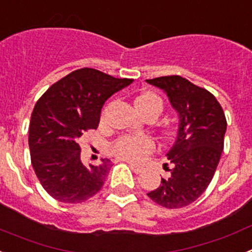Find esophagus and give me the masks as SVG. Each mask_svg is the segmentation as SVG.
I'll return each instance as SVG.
<instances>
[{"mask_svg":"<svg viewBox=\"0 0 252 252\" xmlns=\"http://www.w3.org/2000/svg\"><path fill=\"white\" fill-rule=\"evenodd\" d=\"M130 164V168L132 169L133 173H136V174H140V173H142L144 171V168L140 165H136V164H132V162H128Z\"/></svg>","mask_w":252,"mask_h":252,"instance_id":"esophagus-1","label":"esophagus"}]
</instances>
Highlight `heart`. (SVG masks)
<instances>
[{
  "mask_svg": "<svg viewBox=\"0 0 252 252\" xmlns=\"http://www.w3.org/2000/svg\"><path fill=\"white\" fill-rule=\"evenodd\" d=\"M135 107L140 113L150 108L162 110V102L155 93L142 92L135 99ZM154 150V141L149 137L122 136L113 144L112 151L120 159L128 161H141Z\"/></svg>",
  "mask_w": 252,
  "mask_h": 252,
  "instance_id": "b5f03b06",
  "label": "heart"
}]
</instances>
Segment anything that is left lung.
Listing matches in <instances>:
<instances>
[{"instance_id":"obj_1","label":"left lung","mask_w":252,"mask_h":252,"mask_svg":"<svg viewBox=\"0 0 252 252\" xmlns=\"http://www.w3.org/2000/svg\"><path fill=\"white\" fill-rule=\"evenodd\" d=\"M168 95L179 116L177 139L166 154L171 169L159 188L148 193L159 206L182 208L209 186L223 150L227 122L221 104L204 88L179 75L146 79Z\"/></svg>"}]
</instances>
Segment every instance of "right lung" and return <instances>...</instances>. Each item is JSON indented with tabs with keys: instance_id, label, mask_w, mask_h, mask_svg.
Returning <instances> with one entry per match:
<instances>
[{
	"instance_id": "add662e5",
	"label": "right lung",
	"mask_w": 252,
	"mask_h": 252,
	"mask_svg": "<svg viewBox=\"0 0 252 252\" xmlns=\"http://www.w3.org/2000/svg\"><path fill=\"white\" fill-rule=\"evenodd\" d=\"M132 82L97 69H77L53 84L36 102L29 130L31 164L54 199L82 203L101 190L111 160L86 166L78 142L84 132L98 127L104 102Z\"/></svg>"
}]
</instances>
